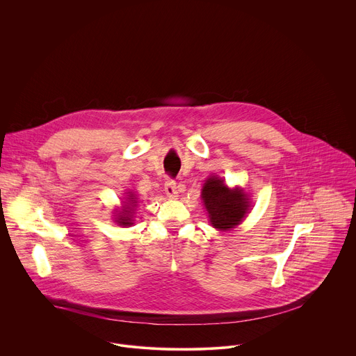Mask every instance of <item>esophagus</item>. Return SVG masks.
Returning <instances> with one entry per match:
<instances>
[{
  "label": "esophagus",
  "mask_w": 356,
  "mask_h": 356,
  "mask_svg": "<svg viewBox=\"0 0 356 356\" xmlns=\"http://www.w3.org/2000/svg\"><path fill=\"white\" fill-rule=\"evenodd\" d=\"M165 193L169 198H176L177 197V187H176L175 180H168L165 183Z\"/></svg>",
  "instance_id": "34e87169"
}]
</instances>
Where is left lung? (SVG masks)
Returning a JSON list of instances; mask_svg holds the SVG:
<instances>
[{
    "mask_svg": "<svg viewBox=\"0 0 356 356\" xmlns=\"http://www.w3.org/2000/svg\"><path fill=\"white\" fill-rule=\"evenodd\" d=\"M210 222L218 231H229L239 225L249 211L250 202L239 187L229 188L222 179L211 176L201 188Z\"/></svg>",
    "mask_w": 356,
    "mask_h": 356,
    "instance_id": "1",
    "label": "left lung"
}]
</instances>
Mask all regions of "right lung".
Masks as SVG:
<instances>
[{
  "instance_id": "1",
  "label": "right lung",
  "mask_w": 356,
  "mask_h": 356,
  "mask_svg": "<svg viewBox=\"0 0 356 356\" xmlns=\"http://www.w3.org/2000/svg\"><path fill=\"white\" fill-rule=\"evenodd\" d=\"M129 195L127 197V200H128V202H125V206H122V209H121V211L117 214V220H115V222L118 224V225H122V227H131L134 222V220H132V211H134V209L136 207V197L132 194V191H129L128 193Z\"/></svg>"
}]
</instances>
